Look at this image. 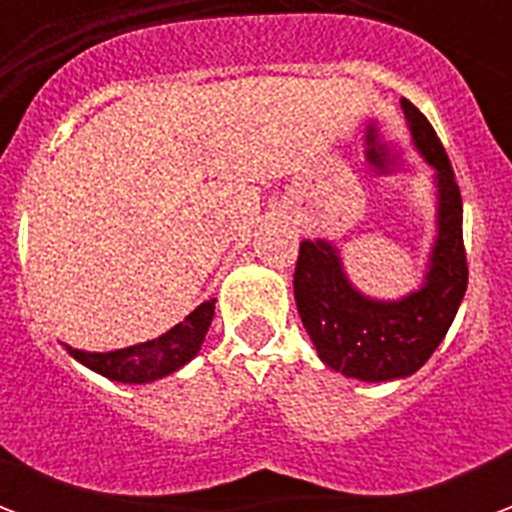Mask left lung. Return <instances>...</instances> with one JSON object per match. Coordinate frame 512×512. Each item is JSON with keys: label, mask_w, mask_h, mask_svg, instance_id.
Instances as JSON below:
<instances>
[{"label": "left lung", "mask_w": 512, "mask_h": 512, "mask_svg": "<svg viewBox=\"0 0 512 512\" xmlns=\"http://www.w3.org/2000/svg\"><path fill=\"white\" fill-rule=\"evenodd\" d=\"M400 106L411 142L436 172V238L422 285L395 301L365 296L345 274L340 249L326 238L301 241L293 274L301 323L323 365L370 384L414 376L428 362L455 321L469 282L461 189L450 158L428 117L406 98Z\"/></svg>", "instance_id": "left-lung-1"}]
</instances>
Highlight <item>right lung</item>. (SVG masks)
Wrapping results in <instances>:
<instances>
[{
  "label": "right lung",
  "instance_id": "obj_1",
  "mask_svg": "<svg viewBox=\"0 0 512 512\" xmlns=\"http://www.w3.org/2000/svg\"><path fill=\"white\" fill-rule=\"evenodd\" d=\"M213 304H216V299L202 301L197 310L183 318V323L172 326L167 334H161L156 340H147V343L128 345L120 351H104V354L79 351L71 345H65V348L76 362L90 367L98 376L112 378L120 384H150V381L178 373L180 367L189 365L191 359L200 354L202 340L211 329Z\"/></svg>",
  "mask_w": 512,
  "mask_h": 512
}]
</instances>
